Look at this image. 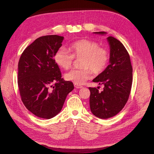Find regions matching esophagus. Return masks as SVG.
Returning a JSON list of instances; mask_svg holds the SVG:
<instances>
[{"label":"esophagus","mask_w":154,"mask_h":154,"mask_svg":"<svg viewBox=\"0 0 154 154\" xmlns=\"http://www.w3.org/2000/svg\"><path fill=\"white\" fill-rule=\"evenodd\" d=\"M74 87L75 88H82V86L80 85H77V84H74Z\"/></svg>","instance_id":"obj_1"}]
</instances>
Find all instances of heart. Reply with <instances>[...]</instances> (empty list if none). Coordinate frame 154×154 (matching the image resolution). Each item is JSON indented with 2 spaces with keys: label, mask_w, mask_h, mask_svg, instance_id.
Returning a JSON list of instances; mask_svg holds the SVG:
<instances>
[{
  "label": "heart",
  "mask_w": 154,
  "mask_h": 154,
  "mask_svg": "<svg viewBox=\"0 0 154 154\" xmlns=\"http://www.w3.org/2000/svg\"><path fill=\"white\" fill-rule=\"evenodd\" d=\"M69 50L71 54L63 47L59 48L55 54L54 60L59 67L67 70L72 67L74 58L81 59L80 67L82 69L72 70L65 75L67 81L75 84H84L91 77L92 72L100 74L106 69L109 62L108 51L92 40H77L70 45Z\"/></svg>",
  "instance_id": "obj_1"
}]
</instances>
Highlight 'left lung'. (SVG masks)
<instances>
[{"mask_svg": "<svg viewBox=\"0 0 154 154\" xmlns=\"http://www.w3.org/2000/svg\"><path fill=\"white\" fill-rule=\"evenodd\" d=\"M104 35L105 32H94ZM110 64L92 81L104 85L99 92L89 87L90 107L92 114L100 119L114 117L122 110L131 94L132 84V67L125 47L117 38L109 36Z\"/></svg>", "mask_w": 154, "mask_h": 154, "instance_id": "obj_1", "label": "left lung"}]
</instances>
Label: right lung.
<instances>
[{
	"instance_id": "obj_1",
	"label": "right lung",
	"mask_w": 154,
	"mask_h": 154,
	"mask_svg": "<svg viewBox=\"0 0 154 154\" xmlns=\"http://www.w3.org/2000/svg\"><path fill=\"white\" fill-rule=\"evenodd\" d=\"M63 37H38L22 52L18 63V86L21 100L35 116L50 119L62 109L67 95L74 89L72 82L62 78L54 59Z\"/></svg>"
}]
</instances>
